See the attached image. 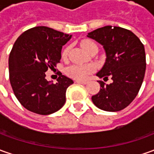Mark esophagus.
Here are the masks:
<instances>
[{"instance_id":"1","label":"esophagus","mask_w":154,"mask_h":154,"mask_svg":"<svg viewBox=\"0 0 154 154\" xmlns=\"http://www.w3.org/2000/svg\"><path fill=\"white\" fill-rule=\"evenodd\" d=\"M76 83L82 84V85H86V84L88 83V81H86V80H77V81H76Z\"/></svg>"}]
</instances>
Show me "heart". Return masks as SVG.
I'll use <instances>...</instances> for the list:
<instances>
[{"label": "heart", "mask_w": 154, "mask_h": 154, "mask_svg": "<svg viewBox=\"0 0 154 154\" xmlns=\"http://www.w3.org/2000/svg\"><path fill=\"white\" fill-rule=\"evenodd\" d=\"M81 46L87 53H89L93 47L96 46V44L91 40L85 39L81 42ZM69 51V46L65 47L62 53V56L67 57ZM93 70H94L93 67L90 64H73L69 68H67L66 74L73 79L83 80L86 79L93 72Z\"/></svg>", "instance_id": "b5f03b06"}]
</instances>
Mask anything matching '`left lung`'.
<instances>
[{
  "mask_svg": "<svg viewBox=\"0 0 154 154\" xmlns=\"http://www.w3.org/2000/svg\"><path fill=\"white\" fill-rule=\"evenodd\" d=\"M87 37L103 45L106 60L96 74L102 80L100 90L91 97L97 107L106 111H118L132 103L138 94L146 70L143 44L132 32L120 26H106L88 33Z\"/></svg>",
  "mask_w": 154,
  "mask_h": 154,
  "instance_id": "obj_1",
  "label": "left lung"
}]
</instances>
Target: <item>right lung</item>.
Here are the masks:
<instances>
[{
    "label": "right lung",
    "instance_id": "add662e5",
    "mask_svg": "<svg viewBox=\"0 0 154 154\" xmlns=\"http://www.w3.org/2000/svg\"><path fill=\"white\" fill-rule=\"evenodd\" d=\"M71 38L48 26L25 31L15 42L9 56V79L17 99L26 110L49 115L65 103L67 88L74 83L59 74L57 83H49L46 72L60 62L62 47Z\"/></svg>",
    "mask_w": 154,
    "mask_h": 154
}]
</instances>
